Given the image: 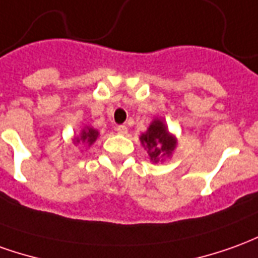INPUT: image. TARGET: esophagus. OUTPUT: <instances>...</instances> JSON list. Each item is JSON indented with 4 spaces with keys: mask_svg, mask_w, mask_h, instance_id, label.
Returning a JSON list of instances; mask_svg holds the SVG:
<instances>
[{
    "mask_svg": "<svg viewBox=\"0 0 258 258\" xmlns=\"http://www.w3.org/2000/svg\"><path fill=\"white\" fill-rule=\"evenodd\" d=\"M116 131L118 133V134L124 135V134H127V131H128V130H127V127H125V125H117Z\"/></svg>",
    "mask_w": 258,
    "mask_h": 258,
    "instance_id": "esophagus-1",
    "label": "esophagus"
}]
</instances>
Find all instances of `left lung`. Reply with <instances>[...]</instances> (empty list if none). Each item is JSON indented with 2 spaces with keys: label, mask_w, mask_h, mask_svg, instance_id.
<instances>
[{
  "label": "left lung",
  "mask_w": 258,
  "mask_h": 258,
  "mask_svg": "<svg viewBox=\"0 0 258 258\" xmlns=\"http://www.w3.org/2000/svg\"><path fill=\"white\" fill-rule=\"evenodd\" d=\"M140 140L148 151L151 160L155 163L165 156H170L177 144L176 137L169 133L167 125L162 118H155Z\"/></svg>",
  "instance_id": "8db88e82"
}]
</instances>
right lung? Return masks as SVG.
I'll list each match as a JSON object with an SVG mask.
<instances>
[{
  "mask_svg": "<svg viewBox=\"0 0 258 258\" xmlns=\"http://www.w3.org/2000/svg\"><path fill=\"white\" fill-rule=\"evenodd\" d=\"M98 130L92 128V127H85V128H82L79 137H75V138H74V144H85L88 147H91L92 144L98 140Z\"/></svg>",
  "mask_w": 258,
  "mask_h": 258,
  "instance_id": "obj_1",
  "label": "right lung"
}]
</instances>
